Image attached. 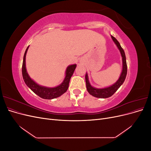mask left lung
Returning <instances> with one entry per match:
<instances>
[{
    "label": "left lung",
    "mask_w": 151,
    "mask_h": 151,
    "mask_svg": "<svg viewBox=\"0 0 151 151\" xmlns=\"http://www.w3.org/2000/svg\"><path fill=\"white\" fill-rule=\"evenodd\" d=\"M111 37L116 45L118 50H120V52L121 53V55L122 57V73L120 74V76L119 79L116 82L115 84L113 85L106 87V88H94L93 86L91 85L89 78H88V75L86 73L85 79H86V88L88 90V93L91 94L93 96L96 98H107L111 96L115 93L116 91L118 89V88L123 84V82L125 81V79L127 76V62H126V57L125 54L124 52V50H123L122 48L120 43L118 42L117 40L111 35Z\"/></svg>",
    "instance_id": "8db88e82"
}]
</instances>
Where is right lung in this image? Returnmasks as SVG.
Returning <instances> with one entry per match:
<instances>
[{
    "instance_id": "obj_1",
    "label": "right lung",
    "mask_w": 151,
    "mask_h": 151,
    "mask_svg": "<svg viewBox=\"0 0 151 151\" xmlns=\"http://www.w3.org/2000/svg\"><path fill=\"white\" fill-rule=\"evenodd\" d=\"M28 48L29 46L26 48L25 51L22 67V77H23L24 81L25 84L27 85V86L29 88V89L32 91H33L36 94H37L38 96L43 99H54L62 95L63 93H65L68 89L70 78L73 74H74V72L76 69L77 65L73 64L68 65L67 67V69L65 71V77L62 83L60 85H58L56 87H54V88H48V87L39 85L31 78L26 70V56Z\"/></svg>"
}]
</instances>
